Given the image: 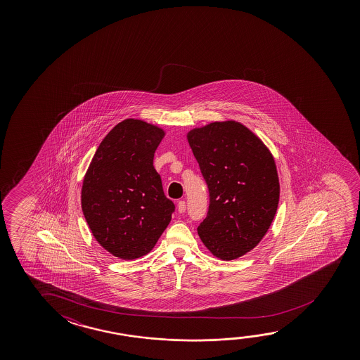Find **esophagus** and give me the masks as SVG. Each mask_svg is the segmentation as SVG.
<instances>
[{"label": "esophagus", "mask_w": 360, "mask_h": 360, "mask_svg": "<svg viewBox=\"0 0 360 360\" xmlns=\"http://www.w3.org/2000/svg\"><path fill=\"white\" fill-rule=\"evenodd\" d=\"M186 208H187V205H186V202H184V200H179V202H178V212H186Z\"/></svg>", "instance_id": "esophagus-1"}]
</instances>
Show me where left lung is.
<instances>
[{
    "label": "left lung",
    "instance_id": "left-lung-1",
    "mask_svg": "<svg viewBox=\"0 0 360 360\" xmlns=\"http://www.w3.org/2000/svg\"><path fill=\"white\" fill-rule=\"evenodd\" d=\"M187 136L210 193L198 235L214 256L237 259L262 240L275 217L280 197L275 160L251 130L232 120Z\"/></svg>",
    "mask_w": 360,
    "mask_h": 360
}]
</instances>
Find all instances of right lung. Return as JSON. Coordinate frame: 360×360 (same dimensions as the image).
<instances>
[{
	"mask_svg": "<svg viewBox=\"0 0 360 360\" xmlns=\"http://www.w3.org/2000/svg\"><path fill=\"white\" fill-rule=\"evenodd\" d=\"M163 136L152 124L124 120L103 139L84 178L85 219L96 241L119 259L147 255L176 210L153 167Z\"/></svg>",
	"mask_w": 360,
	"mask_h": 360,
	"instance_id": "add662e5",
	"label": "right lung"
}]
</instances>
